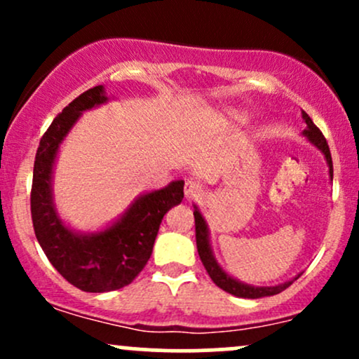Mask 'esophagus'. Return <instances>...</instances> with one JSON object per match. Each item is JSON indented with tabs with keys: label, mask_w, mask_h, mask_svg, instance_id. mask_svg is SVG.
Segmentation results:
<instances>
[{
	"label": "esophagus",
	"mask_w": 359,
	"mask_h": 359,
	"mask_svg": "<svg viewBox=\"0 0 359 359\" xmlns=\"http://www.w3.org/2000/svg\"><path fill=\"white\" fill-rule=\"evenodd\" d=\"M203 192V185L199 182H196V180H185V185H184V194H185V199H194V197H197L199 194Z\"/></svg>",
	"instance_id": "34e87169"
}]
</instances>
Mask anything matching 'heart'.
<instances>
[{
    "label": "heart",
    "instance_id": "heart-1",
    "mask_svg": "<svg viewBox=\"0 0 359 359\" xmlns=\"http://www.w3.org/2000/svg\"><path fill=\"white\" fill-rule=\"evenodd\" d=\"M229 118H231V119H241V116H238V114H229Z\"/></svg>",
    "mask_w": 359,
    "mask_h": 359
}]
</instances>
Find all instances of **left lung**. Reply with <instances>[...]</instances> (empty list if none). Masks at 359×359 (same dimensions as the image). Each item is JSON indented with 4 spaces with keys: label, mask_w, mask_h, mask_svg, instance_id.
I'll use <instances>...</instances> for the list:
<instances>
[{
    "label": "left lung",
    "mask_w": 359,
    "mask_h": 359,
    "mask_svg": "<svg viewBox=\"0 0 359 359\" xmlns=\"http://www.w3.org/2000/svg\"><path fill=\"white\" fill-rule=\"evenodd\" d=\"M302 118L306 119V125L307 128L304 130V135L309 138V142H312L314 145L323 151L325 160H327V165H329V174H331L332 179V158H331V151H329V145L325 142L323 131L319 130L314 125L309 114L306 111H302ZM194 219H196V243H197V251H199V257L201 262H203L204 269L208 270L209 277L217 287L226 290L228 294L236 295V297H245V299H259V297H269V295H277L282 290H285L287 287H290L294 283V280H297L300 275H297L294 280L285 283H280V285L275 287H251L246 285V283L238 282L233 277H229L224 270L217 265L216 258L212 257V251H211V245H209V231H208V224H205L203 214L199 212V209H194Z\"/></svg>",
    "instance_id": "left-lung-1"
}]
</instances>
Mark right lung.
<instances>
[{"label":"right lung","mask_w":359,"mask_h":359,"mask_svg":"<svg viewBox=\"0 0 359 359\" xmlns=\"http://www.w3.org/2000/svg\"><path fill=\"white\" fill-rule=\"evenodd\" d=\"M108 101L104 88L86 90L57 114L35 155L30 205L35 236L53 269L84 292H109L128 285L150 259L160 222L184 199V180L138 197L121 219L93 234L74 233L57 216L52 168L57 150L82 111Z\"/></svg>","instance_id":"add662e5"}]
</instances>
